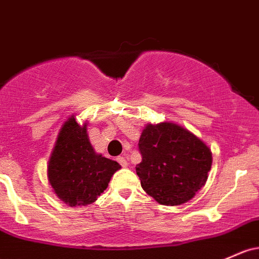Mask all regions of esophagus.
Segmentation results:
<instances>
[{
  "label": "esophagus",
  "mask_w": 259,
  "mask_h": 259,
  "mask_svg": "<svg viewBox=\"0 0 259 259\" xmlns=\"http://www.w3.org/2000/svg\"><path fill=\"white\" fill-rule=\"evenodd\" d=\"M116 161H118L119 163H120L123 167H126L127 166V161L125 160V157H123V156H119V157L116 158Z\"/></svg>",
  "instance_id": "1"
}]
</instances>
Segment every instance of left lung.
Here are the masks:
<instances>
[{
  "instance_id": "obj_1",
  "label": "left lung",
  "mask_w": 259,
  "mask_h": 259,
  "mask_svg": "<svg viewBox=\"0 0 259 259\" xmlns=\"http://www.w3.org/2000/svg\"><path fill=\"white\" fill-rule=\"evenodd\" d=\"M143 161L136 175L145 192L163 205L187 203L204 187L211 151L189 130L173 123L147 124L139 140Z\"/></svg>"
}]
</instances>
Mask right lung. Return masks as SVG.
<instances>
[{
  "instance_id": "right-lung-1",
  "label": "right lung",
  "mask_w": 259,
  "mask_h": 259,
  "mask_svg": "<svg viewBox=\"0 0 259 259\" xmlns=\"http://www.w3.org/2000/svg\"><path fill=\"white\" fill-rule=\"evenodd\" d=\"M118 162L95 152L87 124L71 115L61 126L48 164V180L54 193L70 206L88 205L107 189Z\"/></svg>"
}]
</instances>
